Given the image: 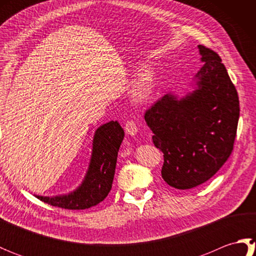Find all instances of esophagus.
I'll list each match as a JSON object with an SVG mask.
<instances>
[{"label": "esophagus", "instance_id": "34e87169", "mask_svg": "<svg viewBox=\"0 0 256 256\" xmlns=\"http://www.w3.org/2000/svg\"><path fill=\"white\" fill-rule=\"evenodd\" d=\"M124 130L125 132L131 135V136H134V135L138 134V128L136 123H135L133 120H128V121H126V123L124 125Z\"/></svg>", "mask_w": 256, "mask_h": 256}]
</instances>
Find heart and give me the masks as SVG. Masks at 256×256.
<instances>
[{
	"label": "heart",
	"instance_id": "1",
	"mask_svg": "<svg viewBox=\"0 0 256 256\" xmlns=\"http://www.w3.org/2000/svg\"><path fill=\"white\" fill-rule=\"evenodd\" d=\"M155 74L152 69H145L140 74L132 86V96L135 100L145 101L153 94L155 89Z\"/></svg>",
	"mask_w": 256,
	"mask_h": 256
}]
</instances>
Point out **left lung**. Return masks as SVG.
Listing matches in <instances>:
<instances>
[{"instance_id":"8db88e82","label":"left lung","mask_w":256,"mask_h":256,"mask_svg":"<svg viewBox=\"0 0 256 256\" xmlns=\"http://www.w3.org/2000/svg\"><path fill=\"white\" fill-rule=\"evenodd\" d=\"M196 88L178 99L165 94L145 113L153 143L164 154L162 177L176 189H190L214 175L232 153L240 116L234 84L218 54L199 45Z\"/></svg>"}]
</instances>
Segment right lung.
<instances>
[{
    "label": "right lung",
    "mask_w": 256,
    "mask_h": 256,
    "mask_svg": "<svg viewBox=\"0 0 256 256\" xmlns=\"http://www.w3.org/2000/svg\"><path fill=\"white\" fill-rule=\"evenodd\" d=\"M123 138L124 131L118 121L101 125L94 133L89 168L80 186L68 194L36 197L50 206L69 210H84L100 204L112 188L118 152Z\"/></svg>",
    "instance_id": "obj_1"
}]
</instances>
